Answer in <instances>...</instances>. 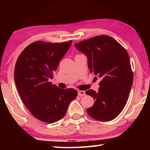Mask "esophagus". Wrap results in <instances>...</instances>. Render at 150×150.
I'll return each mask as SVG.
<instances>
[{"instance_id": "obj_1", "label": "esophagus", "mask_w": 150, "mask_h": 150, "mask_svg": "<svg viewBox=\"0 0 150 150\" xmlns=\"http://www.w3.org/2000/svg\"><path fill=\"white\" fill-rule=\"evenodd\" d=\"M86 95V93H85L84 91H81V90L78 91V95H79V96L82 97V96H84V95Z\"/></svg>"}]
</instances>
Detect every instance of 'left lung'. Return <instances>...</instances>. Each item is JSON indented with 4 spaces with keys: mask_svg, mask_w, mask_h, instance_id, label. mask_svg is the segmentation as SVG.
<instances>
[{
    "mask_svg": "<svg viewBox=\"0 0 150 150\" xmlns=\"http://www.w3.org/2000/svg\"><path fill=\"white\" fill-rule=\"evenodd\" d=\"M75 46L87 56L90 71L102 79L98 92L86 91L95 100L93 106L87 109L88 114L98 120L114 119L125 106L133 84L128 53L115 39L107 35L92 37Z\"/></svg>",
    "mask_w": 150,
    "mask_h": 150,
    "instance_id": "1",
    "label": "left lung"
}]
</instances>
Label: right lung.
Instances as JSON below:
<instances>
[{"label": "right lung", "instance_id": "1", "mask_svg": "<svg viewBox=\"0 0 150 150\" xmlns=\"http://www.w3.org/2000/svg\"><path fill=\"white\" fill-rule=\"evenodd\" d=\"M71 43L37 41L22 51L16 62L14 78L19 95L31 115L42 122L62 119L77 96L75 89L59 88L48 81Z\"/></svg>", "mask_w": 150, "mask_h": 150}]
</instances>
